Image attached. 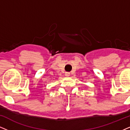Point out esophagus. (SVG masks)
Returning <instances> with one entry per match:
<instances>
[{"label":"esophagus","mask_w":130,"mask_h":130,"mask_svg":"<svg viewBox=\"0 0 130 130\" xmlns=\"http://www.w3.org/2000/svg\"><path fill=\"white\" fill-rule=\"evenodd\" d=\"M65 75H66V76H69L70 75V73L69 72H66Z\"/></svg>","instance_id":"34e87169"}]
</instances>
